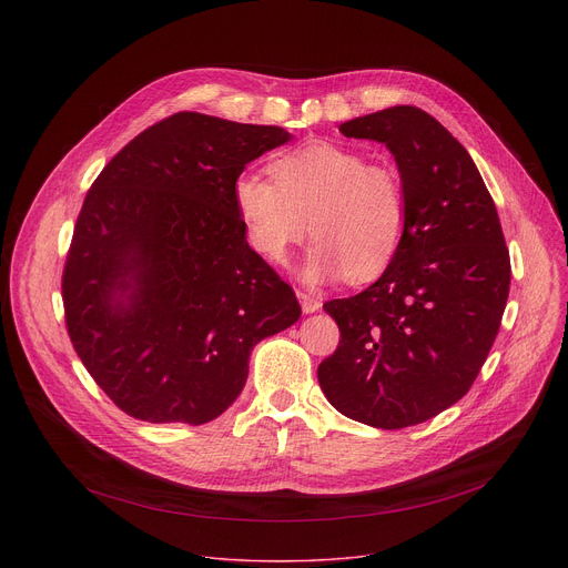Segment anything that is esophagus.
<instances>
[{"label":"esophagus","mask_w":568,"mask_h":568,"mask_svg":"<svg viewBox=\"0 0 568 568\" xmlns=\"http://www.w3.org/2000/svg\"><path fill=\"white\" fill-rule=\"evenodd\" d=\"M296 296H298L301 307H303L305 314H312V312L321 310V301H318L316 296H312V294H307V292H296Z\"/></svg>","instance_id":"esophagus-1"}]
</instances>
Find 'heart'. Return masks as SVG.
I'll list each match as a JSON object with an SVG mask.
<instances>
[{"mask_svg": "<svg viewBox=\"0 0 568 568\" xmlns=\"http://www.w3.org/2000/svg\"><path fill=\"white\" fill-rule=\"evenodd\" d=\"M272 173H242L233 184L235 211L263 258L283 265L312 224L318 240L303 267L307 283L371 281L388 267L409 222L393 164L318 141L276 159Z\"/></svg>", "mask_w": 568, "mask_h": 568, "instance_id": "b5f03b06", "label": "heart"}]
</instances>
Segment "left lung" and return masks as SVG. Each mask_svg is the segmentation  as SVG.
<instances>
[{"mask_svg":"<svg viewBox=\"0 0 568 568\" xmlns=\"http://www.w3.org/2000/svg\"><path fill=\"white\" fill-rule=\"evenodd\" d=\"M339 132L390 150L409 222L371 287L323 305L342 339L318 384L351 420L420 425L469 390L497 339L510 292L499 213L469 152L425 110L395 105Z\"/></svg>","mask_w":568,"mask_h":568,"instance_id":"8db88e82","label":"left lung"}]
</instances>
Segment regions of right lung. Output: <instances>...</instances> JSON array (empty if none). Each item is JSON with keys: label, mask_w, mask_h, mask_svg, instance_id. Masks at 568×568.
<instances>
[{"label": "right lung", "mask_w": 568, "mask_h": 568, "mask_svg": "<svg viewBox=\"0 0 568 568\" xmlns=\"http://www.w3.org/2000/svg\"><path fill=\"white\" fill-rule=\"evenodd\" d=\"M276 125L180 112L134 136L92 184L62 272L69 339L136 420L224 414L254 346L301 316L292 287L250 247L233 184L287 143Z\"/></svg>", "instance_id": "right-lung-1"}]
</instances>
